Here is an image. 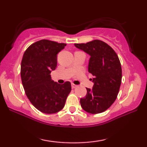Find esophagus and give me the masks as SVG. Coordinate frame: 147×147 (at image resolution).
I'll list each match as a JSON object with an SVG mask.
<instances>
[{"label": "esophagus", "instance_id": "34e87169", "mask_svg": "<svg viewBox=\"0 0 147 147\" xmlns=\"http://www.w3.org/2000/svg\"><path fill=\"white\" fill-rule=\"evenodd\" d=\"M76 87H77V86L75 85V84H71V88H75Z\"/></svg>", "mask_w": 147, "mask_h": 147}]
</instances>
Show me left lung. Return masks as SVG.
Here are the masks:
<instances>
[{
	"label": "left lung",
	"instance_id": "8db88e82",
	"mask_svg": "<svg viewBox=\"0 0 147 147\" xmlns=\"http://www.w3.org/2000/svg\"><path fill=\"white\" fill-rule=\"evenodd\" d=\"M74 45L90 56L88 71L94 76L92 89L80 99L81 106L90 114H99L109 108L117 98L122 81V68L114 49L105 42L94 40Z\"/></svg>",
	"mask_w": 147,
	"mask_h": 147
}]
</instances>
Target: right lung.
Instances as JSON below:
<instances>
[{
    "instance_id": "1",
    "label": "right lung",
    "mask_w": 147,
    "mask_h": 147,
    "mask_svg": "<svg viewBox=\"0 0 147 147\" xmlns=\"http://www.w3.org/2000/svg\"><path fill=\"white\" fill-rule=\"evenodd\" d=\"M66 44L42 39L29 46L21 66L22 84L28 99L38 110L54 114L62 110L71 90V83L57 84L51 80L57 67V57Z\"/></svg>"
}]
</instances>
